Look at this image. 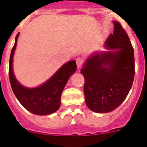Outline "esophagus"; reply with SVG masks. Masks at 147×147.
<instances>
[{
	"instance_id": "1",
	"label": "esophagus",
	"mask_w": 147,
	"mask_h": 147,
	"mask_svg": "<svg viewBox=\"0 0 147 147\" xmlns=\"http://www.w3.org/2000/svg\"><path fill=\"white\" fill-rule=\"evenodd\" d=\"M83 63H84V60H83L81 58H78V59H76V65H77V67H78V69L81 67Z\"/></svg>"
}]
</instances>
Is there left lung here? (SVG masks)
<instances>
[{"mask_svg":"<svg viewBox=\"0 0 147 147\" xmlns=\"http://www.w3.org/2000/svg\"><path fill=\"white\" fill-rule=\"evenodd\" d=\"M113 23L114 34L104 44L106 49L112 51L94 53L81 69L85 80L86 104L96 113L109 112L121 105L134 78L132 45L121 25L116 21Z\"/></svg>","mask_w":147,"mask_h":147,"instance_id":"left-lung-1","label":"left lung"}]
</instances>
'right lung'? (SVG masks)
<instances>
[{
    "instance_id": "right-lung-1",
    "label": "right lung",
    "mask_w": 147,
    "mask_h": 147,
    "mask_svg": "<svg viewBox=\"0 0 147 147\" xmlns=\"http://www.w3.org/2000/svg\"><path fill=\"white\" fill-rule=\"evenodd\" d=\"M18 35L19 33L16 36L9 61L8 75L13 91L18 101L30 112L36 115L53 114L60 107L61 94L68 80L76 71V61L63 64L51 78L40 86L31 88L24 87L17 81L13 71V57Z\"/></svg>"
}]
</instances>
